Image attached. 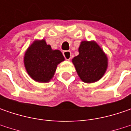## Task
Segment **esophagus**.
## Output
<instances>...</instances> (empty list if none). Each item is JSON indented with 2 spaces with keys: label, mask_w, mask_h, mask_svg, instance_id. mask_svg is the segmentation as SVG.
I'll return each instance as SVG.
<instances>
[{
  "label": "esophagus",
  "mask_w": 131,
  "mask_h": 131,
  "mask_svg": "<svg viewBox=\"0 0 131 131\" xmlns=\"http://www.w3.org/2000/svg\"><path fill=\"white\" fill-rule=\"evenodd\" d=\"M63 56L66 58V60H69L71 58V53L70 51H64L63 52Z\"/></svg>",
  "instance_id": "1"
}]
</instances>
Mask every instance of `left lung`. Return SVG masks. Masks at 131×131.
I'll use <instances>...</instances> for the list:
<instances>
[{
    "label": "left lung",
    "instance_id": "obj_1",
    "mask_svg": "<svg viewBox=\"0 0 131 131\" xmlns=\"http://www.w3.org/2000/svg\"><path fill=\"white\" fill-rule=\"evenodd\" d=\"M72 62L79 78L86 83L101 79L108 66L107 56L95 41H82L79 54L73 58Z\"/></svg>",
    "mask_w": 131,
    "mask_h": 131
}]
</instances>
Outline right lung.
Here are the masks:
<instances>
[{"mask_svg": "<svg viewBox=\"0 0 131 131\" xmlns=\"http://www.w3.org/2000/svg\"><path fill=\"white\" fill-rule=\"evenodd\" d=\"M65 58L60 50H53L45 40H36L28 47L24 56L25 67L29 76L38 82H49L59 63Z\"/></svg>", "mask_w": 131, "mask_h": 131, "instance_id": "right-lung-1", "label": "right lung"}]
</instances>
